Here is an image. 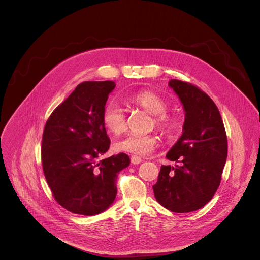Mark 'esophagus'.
Masks as SVG:
<instances>
[{
	"instance_id": "1",
	"label": "esophagus",
	"mask_w": 260,
	"mask_h": 260,
	"mask_svg": "<svg viewBox=\"0 0 260 260\" xmlns=\"http://www.w3.org/2000/svg\"><path fill=\"white\" fill-rule=\"evenodd\" d=\"M131 161L133 165H139L142 162V158L140 156H137V155H132L131 156Z\"/></svg>"
}]
</instances>
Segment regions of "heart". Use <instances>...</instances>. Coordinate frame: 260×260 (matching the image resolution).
Returning a JSON list of instances; mask_svg holds the SVG:
<instances>
[{
	"mask_svg": "<svg viewBox=\"0 0 260 260\" xmlns=\"http://www.w3.org/2000/svg\"><path fill=\"white\" fill-rule=\"evenodd\" d=\"M124 100L153 115L154 122L160 129L171 132L176 126V119L167 113V101L156 92L151 90H140L133 94L125 95ZM102 118L105 127L110 133L115 135L123 132L126 126L124 110L115 101H110L105 105ZM158 143L159 138L155 134H128L116 140L113 144V148L116 152L147 155L155 149Z\"/></svg>",
	"mask_w": 260,
	"mask_h": 260,
	"instance_id": "obj_1",
	"label": "heart"
}]
</instances>
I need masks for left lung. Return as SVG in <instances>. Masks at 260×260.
I'll return each instance as SVG.
<instances>
[{"label":"left lung","instance_id":"left-lung-1","mask_svg":"<svg viewBox=\"0 0 260 260\" xmlns=\"http://www.w3.org/2000/svg\"><path fill=\"white\" fill-rule=\"evenodd\" d=\"M169 85L185 111L183 134L167 153L180 166H161L153 185L156 201L175 213L204 207L217 191L228 157L223 121L213 100L198 86L177 79Z\"/></svg>","mask_w":260,"mask_h":260}]
</instances>
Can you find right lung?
<instances>
[{
	"label": "right lung",
	"mask_w": 260,
	"mask_h": 260,
	"mask_svg": "<svg viewBox=\"0 0 260 260\" xmlns=\"http://www.w3.org/2000/svg\"><path fill=\"white\" fill-rule=\"evenodd\" d=\"M114 87L113 81L78 84L44 127V176L55 201L74 214L92 216L108 209L117 193V176L129 165L125 153L99 160L110 147L102 115Z\"/></svg>",
	"instance_id": "1"
}]
</instances>
